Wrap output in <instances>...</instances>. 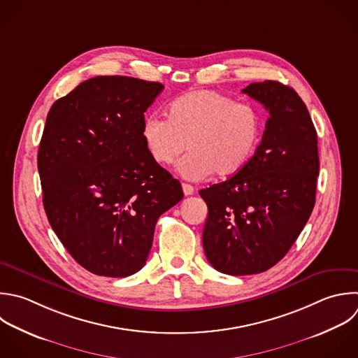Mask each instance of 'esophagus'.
I'll return each instance as SVG.
<instances>
[{
  "instance_id": "1",
  "label": "esophagus",
  "mask_w": 358,
  "mask_h": 358,
  "mask_svg": "<svg viewBox=\"0 0 358 358\" xmlns=\"http://www.w3.org/2000/svg\"><path fill=\"white\" fill-rule=\"evenodd\" d=\"M182 189H183L185 196H190V194L194 193V187H193L192 185H189V183H183V185H182Z\"/></svg>"
}]
</instances>
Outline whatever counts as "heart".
<instances>
[{"instance_id": "obj_1", "label": "heart", "mask_w": 358, "mask_h": 358, "mask_svg": "<svg viewBox=\"0 0 358 358\" xmlns=\"http://www.w3.org/2000/svg\"><path fill=\"white\" fill-rule=\"evenodd\" d=\"M259 109L210 90H199L175 99L168 119L150 113L141 136L152 159L171 165L186 150L179 164L187 179H203L214 172L227 178L242 171L252 159L262 136Z\"/></svg>"}]
</instances>
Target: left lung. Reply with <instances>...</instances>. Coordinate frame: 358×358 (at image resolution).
<instances>
[{"label": "left lung", "mask_w": 358, "mask_h": 358, "mask_svg": "<svg viewBox=\"0 0 358 358\" xmlns=\"http://www.w3.org/2000/svg\"><path fill=\"white\" fill-rule=\"evenodd\" d=\"M242 92L270 115L262 143L242 171L199 192L208 207L206 256L231 275L266 271L287 255L313 210L319 175L317 134L298 94L277 81Z\"/></svg>", "instance_id": "left-lung-1"}]
</instances>
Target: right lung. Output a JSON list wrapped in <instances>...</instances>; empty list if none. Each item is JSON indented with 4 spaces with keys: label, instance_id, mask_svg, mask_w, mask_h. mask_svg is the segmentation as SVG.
I'll list each match as a JSON object with an SVG mask.
<instances>
[{
    "label": "right lung",
    "instance_id": "1",
    "mask_svg": "<svg viewBox=\"0 0 358 358\" xmlns=\"http://www.w3.org/2000/svg\"><path fill=\"white\" fill-rule=\"evenodd\" d=\"M164 85L95 77L53 103L38 152L43 206L69 253L105 277L137 273L158 218L183 199L152 159L141 127Z\"/></svg>",
    "mask_w": 358,
    "mask_h": 358
}]
</instances>
